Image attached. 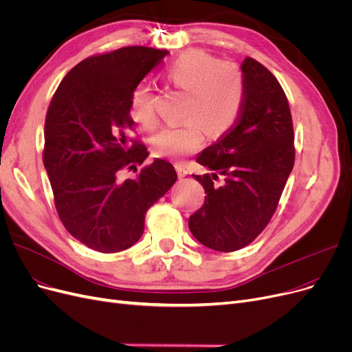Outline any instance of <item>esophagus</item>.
Returning a JSON list of instances; mask_svg holds the SVG:
<instances>
[{
    "instance_id": "34e87169",
    "label": "esophagus",
    "mask_w": 352,
    "mask_h": 352,
    "mask_svg": "<svg viewBox=\"0 0 352 352\" xmlns=\"http://www.w3.org/2000/svg\"><path fill=\"white\" fill-rule=\"evenodd\" d=\"M175 169H177V174H178L179 178H184V177L187 175V169L184 168V165L177 164V165H175Z\"/></svg>"
}]
</instances>
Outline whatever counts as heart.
<instances>
[{
  "mask_svg": "<svg viewBox=\"0 0 352 352\" xmlns=\"http://www.w3.org/2000/svg\"><path fill=\"white\" fill-rule=\"evenodd\" d=\"M165 80L188 93L186 117L181 126L166 127L152 139L155 155L183 158L197 151L204 140V129L210 136H220L235 124L242 109L245 85L235 65L220 62L203 50H188L169 62ZM132 120L143 129L156 124L153 94L149 87L138 85L130 96Z\"/></svg>",
  "mask_w": 352,
  "mask_h": 352,
  "instance_id": "b5f03b06",
  "label": "heart"
}]
</instances>
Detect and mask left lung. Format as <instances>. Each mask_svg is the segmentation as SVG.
Segmentation results:
<instances>
[{
    "instance_id": "left-lung-1",
    "label": "left lung",
    "mask_w": 352,
    "mask_h": 352,
    "mask_svg": "<svg viewBox=\"0 0 352 352\" xmlns=\"http://www.w3.org/2000/svg\"><path fill=\"white\" fill-rule=\"evenodd\" d=\"M241 69L245 96L238 122L197 155L212 174L192 175L207 196L188 228L220 252L243 248L265 229L294 165L293 122L280 82L252 58H245ZM219 176L220 186L214 184Z\"/></svg>"
}]
</instances>
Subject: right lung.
Segmentation results:
<instances>
[{
	"mask_svg": "<svg viewBox=\"0 0 352 352\" xmlns=\"http://www.w3.org/2000/svg\"><path fill=\"white\" fill-rule=\"evenodd\" d=\"M166 50L129 46L91 56L74 67L50 101L45 123L43 164L63 226L88 248L111 254L135 245L145 214L177 181L174 166L155 158L136 178L149 152L130 136L132 91Z\"/></svg>",
	"mask_w": 352,
	"mask_h": 352,
	"instance_id": "1",
	"label": "right lung"
}]
</instances>
